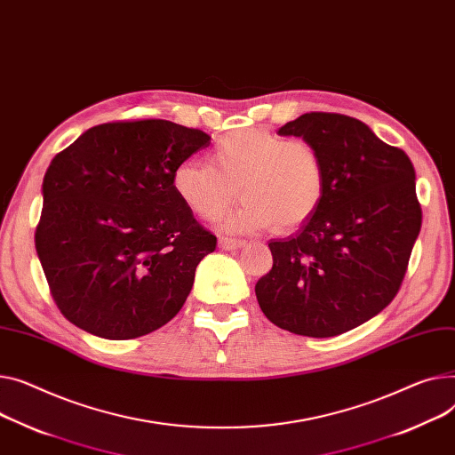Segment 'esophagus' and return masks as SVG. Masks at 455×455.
I'll list each match as a JSON object with an SVG mask.
<instances>
[{"label": "esophagus", "instance_id": "obj_1", "mask_svg": "<svg viewBox=\"0 0 455 455\" xmlns=\"http://www.w3.org/2000/svg\"><path fill=\"white\" fill-rule=\"evenodd\" d=\"M245 245L243 239H235V237H227V235H221L220 237V249L223 251H234V249H241Z\"/></svg>", "mask_w": 455, "mask_h": 455}]
</instances>
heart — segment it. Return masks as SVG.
I'll use <instances>...</instances> for the list:
<instances>
[{
    "mask_svg": "<svg viewBox=\"0 0 455 455\" xmlns=\"http://www.w3.org/2000/svg\"><path fill=\"white\" fill-rule=\"evenodd\" d=\"M208 161H185L172 173L175 196L203 221H220L241 194L232 227L291 232L315 218L327 194L323 156L306 139L235 130L212 146Z\"/></svg>",
    "mask_w": 455,
    "mask_h": 455,
    "instance_id": "1",
    "label": "heart"
}]
</instances>
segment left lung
Segmentation results:
<instances>
[{
	"label": "left lung",
	"mask_w": 455,
	"mask_h": 455,
	"mask_svg": "<svg viewBox=\"0 0 455 455\" xmlns=\"http://www.w3.org/2000/svg\"><path fill=\"white\" fill-rule=\"evenodd\" d=\"M278 133L320 149L329 185L309 223L268 243L258 304L294 335L337 337L379 315L403 285L422 223L415 170L401 148L347 115L304 113Z\"/></svg>",
	"instance_id": "1"
}]
</instances>
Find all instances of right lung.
I'll return each mask as SVG.
<instances>
[{
	"instance_id": "obj_1",
	"label": "right lung",
	"mask_w": 455,
	"mask_h": 455,
	"mask_svg": "<svg viewBox=\"0 0 455 455\" xmlns=\"http://www.w3.org/2000/svg\"><path fill=\"white\" fill-rule=\"evenodd\" d=\"M210 135L163 118L116 120L51 161L35 245L56 307L76 327L130 340L185 306L218 239L172 187Z\"/></svg>"
}]
</instances>
